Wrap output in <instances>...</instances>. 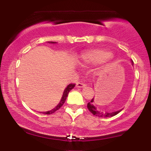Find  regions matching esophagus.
Returning a JSON list of instances; mask_svg holds the SVG:
<instances>
[{"label":"esophagus","instance_id":"obj_1","mask_svg":"<svg viewBox=\"0 0 151 151\" xmlns=\"http://www.w3.org/2000/svg\"><path fill=\"white\" fill-rule=\"evenodd\" d=\"M86 85L84 84H83V83L81 82H77V84H76V86L77 87H79V88H82V87H84Z\"/></svg>","mask_w":151,"mask_h":151}]
</instances>
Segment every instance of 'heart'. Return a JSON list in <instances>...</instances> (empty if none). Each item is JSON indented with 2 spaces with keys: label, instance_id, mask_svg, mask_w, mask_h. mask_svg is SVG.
Wrapping results in <instances>:
<instances>
[{
  "label": "heart",
  "instance_id": "1",
  "mask_svg": "<svg viewBox=\"0 0 151 151\" xmlns=\"http://www.w3.org/2000/svg\"><path fill=\"white\" fill-rule=\"evenodd\" d=\"M112 53L108 50L95 49L83 52L78 55V61L84 66L103 63L111 58Z\"/></svg>",
  "mask_w": 151,
  "mask_h": 151
}]
</instances>
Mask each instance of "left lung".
Wrapping results in <instances>:
<instances>
[{
    "label": "left lung",
    "mask_w": 151,
    "mask_h": 151,
    "mask_svg": "<svg viewBox=\"0 0 151 151\" xmlns=\"http://www.w3.org/2000/svg\"><path fill=\"white\" fill-rule=\"evenodd\" d=\"M131 63H132V65H133V62L131 60ZM93 101H94V98H93L91 99V101H89V103L87 104V108L89 110V111H91V113H92L93 115L96 116L98 117H102V118H107V117H112L116 115L121 111L122 109L121 110L116 111L114 112H108L106 111L100 110V109H96V107L93 105Z\"/></svg>",
    "instance_id": "1"
}]
</instances>
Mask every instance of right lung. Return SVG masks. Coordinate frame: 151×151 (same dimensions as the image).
Here are the masks:
<instances>
[{
  "instance_id": "right-lung-1",
  "label": "right lung",
  "mask_w": 151,
  "mask_h": 151,
  "mask_svg": "<svg viewBox=\"0 0 151 151\" xmlns=\"http://www.w3.org/2000/svg\"><path fill=\"white\" fill-rule=\"evenodd\" d=\"M47 42L50 43V44H57L56 42ZM74 86H75V84H69V85H67V87L65 88V89L64 90L63 94H62V99H61V100H60V103H59L55 107V108L52 109V110L48 111H45V112L43 111V112H42V114H53V113H55L56 111H58V109H60V108H61V106L64 104V103H65L66 101V99H67V96H68L69 92H70L71 90L73 89Z\"/></svg>"
}]
</instances>
